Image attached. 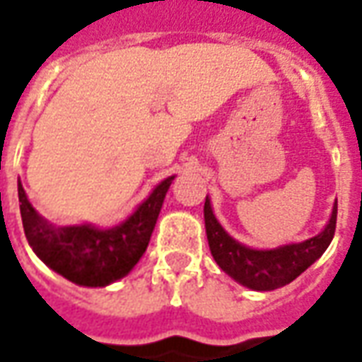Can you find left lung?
<instances>
[{"label":"left lung","instance_id":"1","mask_svg":"<svg viewBox=\"0 0 362 362\" xmlns=\"http://www.w3.org/2000/svg\"><path fill=\"white\" fill-rule=\"evenodd\" d=\"M335 224L337 202L333 204L332 218L322 234L302 243L281 245L276 250H251L228 235L212 214L209 197L204 201V226L212 257L224 273L251 291H275L302 275L332 243Z\"/></svg>","mask_w":362,"mask_h":362}]
</instances>
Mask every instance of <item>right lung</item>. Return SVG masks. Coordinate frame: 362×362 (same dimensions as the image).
<instances>
[{
    "label": "right lung",
    "mask_w": 362,
    "mask_h": 362,
    "mask_svg": "<svg viewBox=\"0 0 362 362\" xmlns=\"http://www.w3.org/2000/svg\"><path fill=\"white\" fill-rule=\"evenodd\" d=\"M173 177L163 179L130 218L109 230L89 226L56 228L33 209L21 181L19 209L29 245L58 275L81 286H107L128 275L150 243Z\"/></svg>",
    "instance_id": "add662e5"
}]
</instances>
